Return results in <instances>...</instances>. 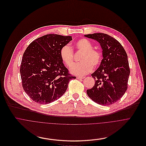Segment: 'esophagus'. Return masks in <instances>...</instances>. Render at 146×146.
<instances>
[{
	"label": "esophagus",
	"mask_w": 146,
	"mask_h": 146,
	"mask_svg": "<svg viewBox=\"0 0 146 146\" xmlns=\"http://www.w3.org/2000/svg\"><path fill=\"white\" fill-rule=\"evenodd\" d=\"M84 78V76H79L76 77V79H83Z\"/></svg>",
	"instance_id": "34e87169"
}]
</instances>
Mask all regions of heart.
<instances>
[{"label":"heart","instance_id":"1","mask_svg":"<svg viewBox=\"0 0 146 146\" xmlns=\"http://www.w3.org/2000/svg\"><path fill=\"white\" fill-rule=\"evenodd\" d=\"M76 49L82 52L80 61L81 63L73 64L70 68L71 72L75 75H84L90 72L93 67H97L102 60V55L100 51L94 49L93 44L87 39L81 38L75 43ZM60 55L64 64L70 67L74 62V52L68 45L63 46L60 49Z\"/></svg>","mask_w":146,"mask_h":146}]
</instances>
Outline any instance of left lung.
Listing matches in <instances>:
<instances>
[{
	"label": "left lung",
	"mask_w": 146,
	"mask_h": 146,
	"mask_svg": "<svg viewBox=\"0 0 146 146\" xmlns=\"http://www.w3.org/2000/svg\"><path fill=\"white\" fill-rule=\"evenodd\" d=\"M97 41L102 49L103 59L98 68L91 75L96 82L87 90L88 96L101 105H110L118 101L128 88L130 74L127 54L121 44L104 33L84 35Z\"/></svg>",
	"instance_id": "left-lung-1"
}]
</instances>
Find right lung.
Here are the masks:
<instances>
[{
    "label": "right lung",
    "mask_w": 146,
    "mask_h": 146,
    "mask_svg": "<svg viewBox=\"0 0 146 146\" xmlns=\"http://www.w3.org/2000/svg\"><path fill=\"white\" fill-rule=\"evenodd\" d=\"M71 36L49 34L29 44L23 53L20 74L24 91L40 104H50L62 97L71 79L60 55Z\"/></svg>",
    "instance_id": "obj_1"
}]
</instances>
